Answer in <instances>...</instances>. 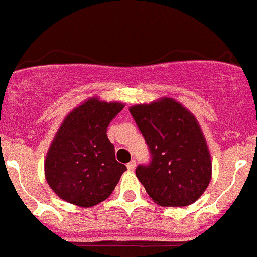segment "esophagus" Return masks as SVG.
<instances>
[{
    "instance_id": "34e87169",
    "label": "esophagus",
    "mask_w": 257,
    "mask_h": 257,
    "mask_svg": "<svg viewBox=\"0 0 257 257\" xmlns=\"http://www.w3.org/2000/svg\"><path fill=\"white\" fill-rule=\"evenodd\" d=\"M136 165H137V162L133 159V160H131L128 164H126V168H128V170H134L136 169Z\"/></svg>"
}]
</instances>
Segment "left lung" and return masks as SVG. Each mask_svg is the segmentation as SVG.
Segmentation results:
<instances>
[{
    "label": "left lung",
    "mask_w": 257,
    "mask_h": 257,
    "mask_svg": "<svg viewBox=\"0 0 257 257\" xmlns=\"http://www.w3.org/2000/svg\"><path fill=\"white\" fill-rule=\"evenodd\" d=\"M129 112L149 149L150 162L136 169L148 195L162 206L198 200L211 179V160L193 114L170 98Z\"/></svg>",
    "instance_id": "8db88e82"
}]
</instances>
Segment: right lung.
I'll list each match as a JSON object with an SVG mask.
<instances>
[{
	"label": "right lung",
	"mask_w": 257,
	"mask_h": 257,
	"mask_svg": "<svg viewBox=\"0 0 257 257\" xmlns=\"http://www.w3.org/2000/svg\"><path fill=\"white\" fill-rule=\"evenodd\" d=\"M124 105L89 99L69 113L46 158V179L61 199L89 208L108 198L126 170L107 137Z\"/></svg>",
	"instance_id": "add662e5"
}]
</instances>
